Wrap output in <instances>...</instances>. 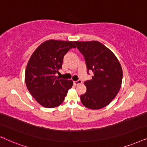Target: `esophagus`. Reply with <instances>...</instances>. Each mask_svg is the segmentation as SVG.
Here are the masks:
<instances>
[{
    "instance_id": "obj_1",
    "label": "esophagus",
    "mask_w": 147,
    "mask_h": 147,
    "mask_svg": "<svg viewBox=\"0 0 147 147\" xmlns=\"http://www.w3.org/2000/svg\"><path fill=\"white\" fill-rule=\"evenodd\" d=\"M73 83L75 85H79V84H81L82 83V81L81 80L79 79L78 81H73Z\"/></svg>"
}]
</instances>
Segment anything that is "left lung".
<instances>
[{
  "instance_id": "1",
  "label": "left lung",
  "mask_w": 147,
  "mask_h": 147,
  "mask_svg": "<svg viewBox=\"0 0 147 147\" xmlns=\"http://www.w3.org/2000/svg\"><path fill=\"white\" fill-rule=\"evenodd\" d=\"M74 43L85 58L87 73L93 72L92 79L85 81L87 91L81 95V102L89 109L103 108L115 98L121 87L123 73L120 62L100 42Z\"/></svg>"
}]
</instances>
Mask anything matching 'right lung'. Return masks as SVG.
Returning <instances> with one entry per match:
<instances>
[{
	"instance_id": "obj_1",
	"label": "right lung",
	"mask_w": 147,
	"mask_h": 147,
	"mask_svg": "<svg viewBox=\"0 0 147 147\" xmlns=\"http://www.w3.org/2000/svg\"><path fill=\"white\" fill-rule=\"evenodd\" d=\"M72 48H76L74 42L48 40L31 55L25 70V83L31 95L42 106H58L72 87V80L59 79L55 75L62 68L64 55Z\"/></svg>"
}]
</instances>
